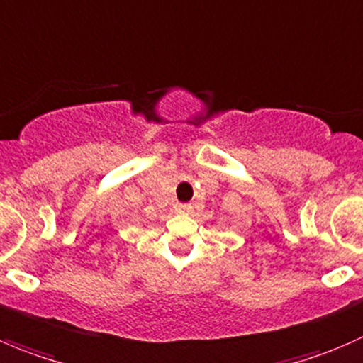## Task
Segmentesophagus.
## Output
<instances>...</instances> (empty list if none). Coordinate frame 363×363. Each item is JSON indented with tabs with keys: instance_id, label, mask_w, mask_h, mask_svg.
Returning a JSON list of instances; mask_svg holds the SVG:
<instances>
[{
	"instance_id": "esophagus-1",
	"label": "esophagus",
	"mask_w": 363,
	"mask_h": 363,
	"mask_svg": "<svg viewBox=\"0 0 363 363\" xmlns=\"http://www.w3.org/2000/svg\"><path fill=\"white\" fill-rule=\"evenodd\" d=\"M191 203H175V213L179 214H189L191 213Z\"/></svg>"
}]
</instances>
